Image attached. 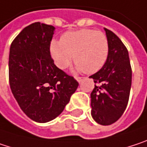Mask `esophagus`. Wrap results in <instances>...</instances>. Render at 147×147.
Listing matches in <instances>:
<instances>
[{
	"instance_id": "obj_1",
	"label": "esophagus",
	"mask_w": 147,
	"mask_h": 147,
	"mask_svg": "<svg viewBox=\"0 0 147 147\" xmlns=\"http://www.w3.org/2000/svg\"><path fill=\"white\" fill-rule=\"evenodd\" d=\"M84 80V77H77V78H76V80H77L79 83H81Z\"/></svg>"
}]
</instances>
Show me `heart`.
<instances>
[{
	"label": "heart",
	"mask_w": 147,
	"mask_h": 147,
	"mask_svg": "<svg viewBox=\"0 0 147 147\" xmlns=\"http://www.w3.org/2000/svg\"><path fill=\"white\" fill-rule=\"evenodd\" d=\"M51 57L59 68H67L74 58L75 71L94 74L105 64L109 45L105 34L93 29L66 32L61 40H53L50 45Z\"/></svg>",
	"instance_id": "heart-1"
}]
</instances>
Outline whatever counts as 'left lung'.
<instances>
[{"mask_svg": "<svg viewBox=\"0 0 147 147\" xmlns=\"http://www.w3.org/2000/svg\"><path fill=\"white\" fill-rule=\"evenodd\" d=\"M109 45L107 59L90 76L96 83L90 93L91 116L97 123L110 125L123 115L129 97L132 71L129 52L120 39L104 28Z\"/></svg>", "mask_w": 147, "mask_h": 147, "instance_id": "left-lung-1", "label": "left lung"}]
</instances>
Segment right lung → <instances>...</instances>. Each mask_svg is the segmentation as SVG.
Masks as SVG:
<instances>
[{"label":"right lung","mask_w":147,"mask_h":147,"mask_svg":"<svg viewBox=\"0 0 147 147\" xmlns=\"http://www.w3.org/2000/svg\"><path fill=\"white\" fill-rule=\"evenodd\" d=\"M55 27L32 24L12 41L9 83L14 98L31 120L47 123L64 110L79 84L54 64L50 45Z\"/></svg>","instance_id":"obj_1"}]
</instances>
